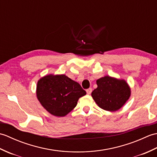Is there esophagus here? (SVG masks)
<instances>
[{"instance_id":"1","label":"esophagus","mask_w":157,"mask_h":157,"mask_svg":"<svg viewBox=\"0 0 157 157\" xmlns=\"http://www.w3.org/2000/svg\"><path fill=\"white\" fill-rule=\"evenodd\" d=\"M92 88H88V89L86 90V92H87V94H91V92H92Z\"/></svg>"}]
</instances>
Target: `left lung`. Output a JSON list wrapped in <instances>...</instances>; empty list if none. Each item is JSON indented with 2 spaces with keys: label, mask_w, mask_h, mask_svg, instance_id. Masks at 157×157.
<instances>
[{
  "label": "left lung",
  "mask_w": 157,
  "mask_h": 157,
  "mask_svg": "<svg viewBox=\"0 0 157 157\" xmlns=\"http://www.w3.org/2000/svg\"><path fill=\"white\" fill-rule=\"evenodd\" d=\"M97 88L92 92L94 101L101 109L115 111L125 104L130 96V88L125 81L105 76L96 81Z\"/></svg>",
  "instance_id": "1"
}]
</instances>
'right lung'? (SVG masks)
<instances>
[{"label": "right lung", "mask_w": 157, "mask_h": 157, "mask_svg": "<svg viewBox=\"0 0 157 157\" xmlns=\"http://www.w3.org/2000/svg\"><path fill=\"white\" fill-rule=\"evenodd\" d=\"M86 92L78 82L65 75H48L38 82L36 95L41 105L51 114L63 117L71 111L78 99Z\"/></svg>", "instance_id": "1"}]
</instances>
